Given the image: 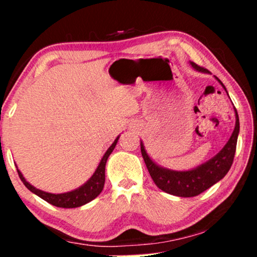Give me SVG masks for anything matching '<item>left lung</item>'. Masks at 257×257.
Here are the masks:
<instances>
[{"label": "left lung", "mask_w": 257, "mask_h": 257, "mask_svg": "<svg viewBox=\"0 0 257 257\" xmlns=\"http://www.w3.org/2000/svg\"><path fill=\"white\" fill-rule=\"evenodd\" d=\"M193 69L202 73H209L208 70L196 65L195 63L189 62ZM224 90L226 87L222 82L215 77ZM227 92V90H226ZM228 94V92H227ZM235 111V127L231 133L230 138L228 139L226 145L219 153L215 154L212 159L206 163L199 165L198 167L192 168L188 171H173L170 168L163 167L158 165L152 158L146 152L144 143L140 140V150L142 156L145 161L147 170L150 172L151 178L153 179L154 184L159 187L161 191L168 193V194L181 196V198H192V196L199 195L200 193L205 192L206 189L212 187L217 181H220L224 175L230 170L233 164L235 150H236V143L238 132H240V121H238V114L236 108Z\"/></svg>", "instance_id": "1"}]
</instances>
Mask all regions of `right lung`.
Listing matches in <instances>:
<instances>
[{"mask_svg": "<svg viewBox=\"0 0 257 257\" xmlns=\"http://www.w3.org/2000/svg\"><path fill=\"white\" fill-rule=\"evenodd\" d=\"M114 139V142L112 143V145L108 147L106 152L101 158L99 165H98L94 173L91 175V178L87 180L85 184H83L80 187L73 189V191L66 192V193H59V194H54V193H48L44 191H41L36 187H34L33 185L29 184L27 181V179L23 177V174L21 173V171L17 167V172H19V177L24 186L29 189L30 192H33L34 194L40 196L41 199L45 200V201L51 203L56 207H62V208H76V207H80L85 203L92 201L93 199H96L98 195L100 194V192L103 191L104 184H105V166H106V161L112 153V151L114 150L115 145H117L118 139Z\"/></svg>", "mask_w": 257, "mask_h": 257, "instance_id": "add662e5", "label": "right lung"}]
</instances>
